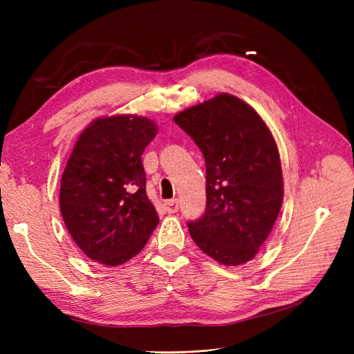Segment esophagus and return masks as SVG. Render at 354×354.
Returning <instances> with one entry per match:
<instances>
[{"instance_id":"esophagus-1","label":"esophagus","mask_w":354,"mask_h":354,"mask_svg":"<svg viewBox=\"0 0 354 354\" xmlns=\"http://www.w3.org/2000/svg\"><path fill=\"white\" fill-rule=\"evenodd\" d=\"M165 211L168 212V214H174V212H177L178 211V201L177 199H171V201H167L165 203Z\"/></svg>"}]
</instances>
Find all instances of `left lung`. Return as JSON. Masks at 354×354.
I'll return each mask as SVG.
<instances>
[{"instance_id": "obj_1", "label": "left lung", "mask_w": 354, "mask_h": 354, "mask_svg": "<svg viewBox=\"0 0 354 354\" xmlns=\"http://www.w3.org/2000/svg\"><path fill=\"white\" fill-rule=\"evenodd\" d=\"M207 165V208L189 221L201 251L224 266L252 260L283 201L279 151L269 127L248 103L221 93L174 116Z\"/></svg>"}]
</instances>
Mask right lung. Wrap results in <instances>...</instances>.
Instances as JSON below:
<instances>
[{
	"mask_svg": "<svg viewBox=\"0 0 354 354\" xmlns=\"http://www.w3.org/2000/svg\"><path fill=\"white\" fill-rule=\"evenodd\" d=\"M156 134L149 118L115 115L94 120L73 146L62 176L60 212L75 243L95 263L131 260L158 226L142 162Z\"/></svg>",
	"mask_w": 354,
	"mask_h": 354,
	"instance_id": "1",
	"label": "right lung"
}]
</instances>
